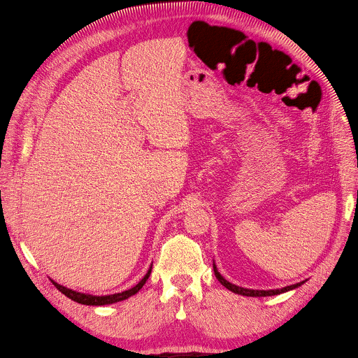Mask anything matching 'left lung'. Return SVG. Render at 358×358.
<instances>
[{"mask_svg":"<svg viewBox=\"0 0 358 358\" xmlns=\"http://www.w3.org/2000/svg\"><path fill=\"white\" fill-rule=\"evenodd\" d=\"M214 272H215V276L217 279L221 282V285H224L227 289H229L231 292L236 293V294H242V296H252V297H262V296H273V294H279V293H285L287 290H292L297 286H300L301 283H296V285H292V286H286L283 289H278V290H252V289H243V287H239V286H235L232 283H229L228 280H225L220 272L217 271V266L214 265Z\"/></svg>","mask_w":358,"mask_h":358,"instance_id":"1","label":"left lung"}]
</instances>
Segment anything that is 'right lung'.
<instances>
[{"label": "right lung", "mask_w": 358, "mask_h": 358, "mask_svg": "<svg viewBox=\"0 0 358 358\" xmlns=\"http://www.w3.org/2000/svg\"><path fill=\"white\" fill-rule=\"evenodd\" d=\"M150 273H151V268L148 269V272L145 273V276H144L134 287H131V289H129V290H126V292L116 293V294H109V296H92V294H85V293H79V292H73V290H71V289H66V287H64V286L55 283L54 280H50V282H52V283L55 285V287H57L61 293H64L66 297L72 299L73 301H78V303L86 304V306H103V304H112V303H116V301H122V300H124V299H127V297L136 294V293L143 287V285L147 282Z\"/></svg>", "instance_id": "right-lung-1"}]
</instances>
